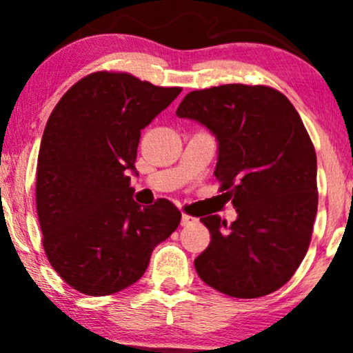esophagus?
<instances>
[{
    "label": "esophagus",
    "instance_id": "34e87169",
    "mask_svg": "<svg viewBox=\"0 0 353 353\" xmlns=\"http://www.w3.org/2000/svg\"><path fill=\"white\" fill-rule=\"evenodd\" d=\"M197 219L196 217H192V216H188V214H182V217H181V225H190V224H194V222H196Z\"/></svg>",
    "mask_w": 353,
    "mask_h": 353
}]
</instances>
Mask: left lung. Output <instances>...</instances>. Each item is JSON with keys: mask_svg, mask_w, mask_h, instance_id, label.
Wrapping results in <instances>:
<instances>
[{"mask_svg": "<svg viewBox=\"0 0 353 353\" xmlns=\"http://www.w3.org/2000/svg\"><path fill=\"white\" fill-rule=\"evenodd\" d=\"M176 114L216 136L214 174L237 212L230 225L201 219L210 244L197 274L230 297L275 292L305 257L317 214V156L301 116L277 89L247 84L189 92Z\"/></svg>", "mask_w": 353, "mask_h": 353, "instance_id": "8db88e82", "label": "left lung"}]
</instances>
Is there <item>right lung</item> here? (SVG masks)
<instances>
[{
    "instance_id": "1",
    "label": "right lung",
    "mask_w": 353,
    "mask_h": 353,
    "mask_svg": "<svg viewBox=\"0 0 353 353\" xmlns=\"http://www.w3.org/2000/svg\"><path fill=\"white\" fill-rule=\"evenodd\" d=\"M128 72L99 71L68 89L44 128L36 210L52 269L81 294L111 295L143 277L181 222L172 202L132 199L141 129L179 96Z\"/></svg>"
}]
</instances>
